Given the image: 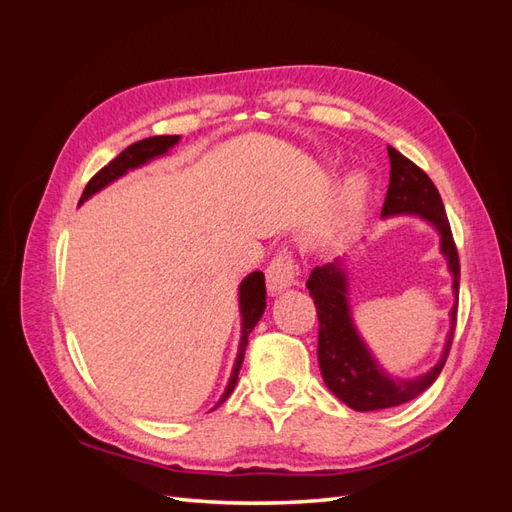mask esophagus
I'll use <instances>...</instances> for the list:
<instances>
[{"label": "esophagus", "instance_id": "1", "mask_svg": "<svg viewBox=\"0 0 512 512\" xmlns=\"http://www.w3.org/2000/svg\"><path fill=\"white\" fill-rule=\"evenodd\" d=\"M297 280V265L290 254H280L271 260L267 269V288L271 294H280Z\"/></svg>", "mask_w": 512, "mask_h": 512}]
</instances>
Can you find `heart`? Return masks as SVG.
Here are the masks:
<instances>
[{"mask_svg":"<svg viewBox=\"0 0 512 512\" xmlns=\"http://www.w3.org/2000/svg\"><path fill=\"white\" fill-rule=\"evenodd\" d=\"M365 194V179L361 175H352L344 183V203L352 209L361 203Z\"/></svg>","mask_w":512,"mask_h":512,"instance_id":"b5f03b06","label":"heart"}]
</instances>
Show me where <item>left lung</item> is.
<instances>
[{"label": "left lung", "instance_id": "left-lung-1", "mask_svg": "<svg viewBox=\"0 0 512 512\" xmlns=\"http://www.w3.org/2000/svg\"><path fill=\"white\" fill-rule=\"evenodd\" d=\"M391 179L386 190L382 218L393 215H418L429 222L440 235V252L453 275L455 305L451 307V331L438 363L416 378H397L384 371L376 356L371 354L352 320L348 301V273L344 260L335 258L327 265L316 267L307 280L318 312V365L329 391L352 410L371 412L401 406L427 391L436 382L446 363L448 350L455 335L457 301H459V256L453 241L451 226L446 220L440 192L436 185L414 162L393 147H389Z\"/></svg>", "mask_w": 512, "mask_h": 512}]
</instances>
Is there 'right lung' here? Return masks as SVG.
I'll list each match as a JSON object with an SVG mask.
<instances>
[{
	"instance_id": "obj_1",
	"label": "right lung",
	"mask_w": 512,
	"mask_h": 512,
	"mask_svg": "<svg viewBox=\"0 0 512 512\" xmlns=\"http://www.w3.org/2000/svg\"><path fill=\"white\" fill-rule=\"evenodd\" d=\"M181 141V136H149L143 138V141H138L130 147L123 149L119 156L108 162L100 173H96L91 177V181L87 183V188L79 200V205H83L87 198H91L94 194H98L100 190H104L108 183L117 181L119 177H123L128 173V170L134 168H141L147 162L156 160L160 156H166V153L173 149L177 143ZM265 307H267V288H265V275L262 271H254L245 277V280L239 284V312H241V342H239V350H237V359L235 365H232V374L230 380L226 384V389L220 397L218 404L215 408L222 406L224 401L228 399V395L232 393L239 378V369L243 365V356H245V346H247V337H250L252 329L258 324V320L265 314Z\"/></svg>"
}]
</instances>
